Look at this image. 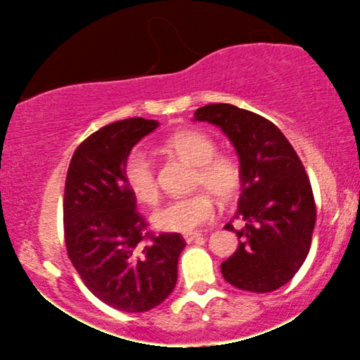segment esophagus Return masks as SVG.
<instances>
[{
  "label": "esophagus",
  "instance_id": "34e87169",
  "mask_svg": "<svg viewBox=\"0 0 360 360\" xmlns=\"http://www.w3.org/2000/svg\"><path fill=\"white\" fill-rule=\"evenodd\" d=\"M201 237H203V235L196 233V232H189V233H184V235H183V238H184V240L188 242V243L198 240V238H201Z\"/></svg>",
  "mask_w": 360,
  "mask_h": 360
}]
</instances>
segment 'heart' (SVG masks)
<instances>
[{
    "mask_svg": "<svg viewBox=\"0 0 360 360\" xmlns=\"http://www.w3.org/2000/svg\"><path fill=\"white\" fill-rule=\"evenodd\" d=\"M166 147L196 166L194 184L205 186L220 201H232L240 193L242 172L238 164L230 157L217 155V143L203 131H177L167 140ZM123 179L140 203L154 205L159 198L154 162L140 148L131 150L125 159ZM213 214V196L201 191L167 201L152 214V223L164 232L189 233L208 223Z\"/></svg>",
    "mask_w": 360,
    "mask_h": 360,
    "instance_id": "b5f03b06",
    "label": "heart"
}]
</instances>
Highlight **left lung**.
I'll use <instances>...</instances> for the list:
<instances>
[{"label":"left lung","mask_w":360,"mask_h":360,"mask_svg":"<svg viewBox=\"0 0 360 360\" xmlns=\"http://www.w3.org/2000/svg\"><path fill=\"white\" fill-rule=\"evenodd\" d=\"M194 122L218 127L238 155L242 194L235 218L237 250L221 262L232 286L252 292L274 291L292 279L307 259L316 210L298 154L269 120L226 103L194 111Z\"/></svg>","instance_id":"1"}]
</instances>
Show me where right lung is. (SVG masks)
Masks as SVG:
<instances>
[{
	"label": "right lung",
	"instance_id": "1",
	"mask_svg": "<svg viewBox=\"0 0 360 360\" xmlns=\"http://www.w3.org/2000/svg\"><path fill=\"white\" fill-rule=\"evenodd\" d=\"M159 122L127 118L100 128L74 152L64 189L68 255L86 288L127 313L155 308L174 291L179 233L154 235L123 179L135 143Z\"/></svg>",
	"mask_w": 360,
	"mask_h": 360
}]
</instances>
